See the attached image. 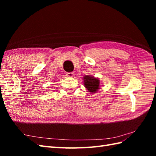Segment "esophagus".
I'll return each instance as SVG.
<instances>
[{"label": "esophagus", "instance_id": "34e87169", "mask_svg": "<svg viewBox=\"0 0 156 156\" xmlns=\"http://www.w3.org/2000/svg\"><path fill=\"white\" fill-rule=\"evenodd\" d=\"M74 72H68L67 74H66V76H68V77H69V78H72L73 77V76H74Z\"/></svg>", "mask_w": 156, "mask_h": 156}]
</instances>
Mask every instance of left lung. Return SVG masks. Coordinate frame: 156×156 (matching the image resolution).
I'll return each mask as SVG.
<instances>
[{"mask_svg": "<svg viewBox=\"0 0 156 156\" xmlns=\"http://www.w3.org/2000/svg\"><path fill=\"white\" fill-rule=\"evenodd\" d=\"M83 78L84 84L88 92H90V93H96V92L99 89L100 80L98 78L90 76H86Z\"/></svg>", "mask_w": 156, "mask_h": 156, "instance_id": "left-lung-1", "label": "left lung"}]
</instances>
